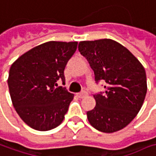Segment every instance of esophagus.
I'll return each mask as SVG.
<instances>
[{"instance_id":"34e87169","label":"esophagus","mask_w":156,"mask_h":156,"mask_svg":"<svg viewBox=\"0 0 156 156\" xmlns=\"http://www.w3.org/2000/svg\"><path fill=\"white\" fill-rule=\"evenodd\" d=\"M78 98H85V97H86L87 95H88V93H87V91H81V92H78Z\"/></svg>"}]
</instances>
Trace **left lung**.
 <instances>
[{"instance_id":"8db88e82","label":"left lung","mask_w":156,"mask_h":156,"mask_svg":"<svg viewBox=\"0 0 156 156\" xmlns=\"http://www.w3.org/2000/svg\"><path fill=\"white\" fill-rule=\"evenodd\" d=\"M78 51L94 71L95 80H105V93L94 94L95 107L86 112L94 128L113 133L128 125L143 105L147 77L143 65L126 47L112 39L82 41Z\"/></svg>"}]
</instances>
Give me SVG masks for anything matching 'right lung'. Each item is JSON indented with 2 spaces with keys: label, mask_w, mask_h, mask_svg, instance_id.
I'll return each instance as SVG.
<instances>
[{
  "label": "right lung",
  "mask_w": 156,
  "mask_h": 156,
  "mask_svg": "<svg viewBox=\"0 0 156 156\" xmlns=\"http://www.w3.org/2000/svg\"><path fill=\"white\" fill-rule=\"evenodd\" d=\"M78 42L50 41L25 52L12 64L8 85L16 111L31 128L48 131L65 119L74 94L57 86Z\"/></svg>",
  "instance_id": "add662e5"
}]
</instances>
